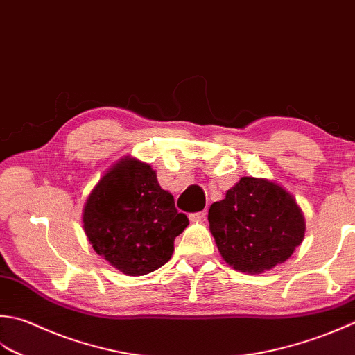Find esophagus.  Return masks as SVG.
I'll return each mask as SVG.
<instances>
[{
  "label": "esophagus",
  "instance_id": "34e87169",
  "mask_svg": "<svg viewBox=\"0 0 355 355\" xmlns=\"http://www.w3.org/2000/svg\"><path fill=\"white\" fill-rule=\"evenodd\" d=\"M207 212L206 211H200V212H193L189 215V220L191 221H203L206 218Z\"/></svg>",
  "mask_w": 355,
  "mask_h": 355
}]
</instances>
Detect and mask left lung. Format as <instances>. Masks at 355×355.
Masks as SVG:
<instances>
[{"label": "left lung", "mask_w": 355, "mask_h": 355, "mask_svg": "<svg viewBox=\"0 0 355 355\" xmlns=\"http://www.w3.org/2000/svg\"><path fill=\"white\" fill-rule=\"evenodd\" d=\"M209 227L221 257L241 272H263L286 261L304 237L294 197L272 182L243 177L209 207Z\"/></svg>", "instance_id": "left-lung-1"}]
</instances>
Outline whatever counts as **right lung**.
Instances as JSON below:
<instances>
[{"instance_id":"obj_1","label":"right lung","mask_w":355,"mask_h":355,"mask_svg":"<svg viewBox=\"0 0 355 355\" xmlns=\"http://www.w3.org/2000/svg\"><path fill=\"white\" fill-rule=\"evenodd\" d=\"M83 223L96 254L124 274L146 275L171 260L189 220L149 164L126 158L95 186Z\"/></svg>"}]
</instances>
